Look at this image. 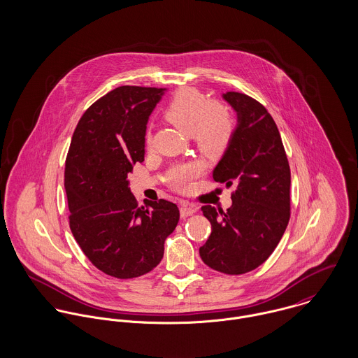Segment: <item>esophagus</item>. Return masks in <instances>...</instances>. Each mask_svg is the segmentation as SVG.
<instances>
[{
    "mask_svg": "<svg viewBox=\"0 0 358 358\" xmlns=\"http://www.w3.org/2000/svg\"><path fill=\"white\" fill-rule=\"evenodd\" d=\"M196 210H197V208H196V206H193V205L183 204L180 206V216H182V217H187V216L193 215Z\"/></svg>",
    "mask_w": 358,
    "mask_h": 358,
    "instance_id": "34e87169",
    "label": "esophagus"
}]
</instances>
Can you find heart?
Instances as JSON below:
<instances>
[{"mask_svg":"<svg viewBox=\"0 0 358 358\" xmlns=\"http://www.w3.org/2000/svg\"><path fill=\"white\" fill-rule=\"evenodd\" d=\"M164 117L190 135L200 153L219 158L227 152L236 131V120L224 103L209 101L194 88L179 90L164 108ZM146 145H152V134L146 132ZM203 172L199 162L175 165L168 173V183L178 192H187Z\"/></svg>","mask_w":358,"mask_h":358,"instance_id":"1","label":"heart"}]
</instances>
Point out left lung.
Returning a JSON list of instances; mask_svg holds the SVG:
<instances>
[{"instance_id":"8db88e82","label":"left lung","mask_w":358,"mask_h":358,"mask_svg":"<svg viewBox=\"0 0 358 358\" xmlns=\"http://www.w3.org/2000/svg\"><path fill=\"white\" fill-rule=\"evenodd\" d=\"M238 114L233 141L213 180L236 189L227 209L204 205L210 236L200 256L210 268L238 275L255 270L278 245L291 217V169L278 128L262 103L227 92Z\"/></svg>"}]
</instances>
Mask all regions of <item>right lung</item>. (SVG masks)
<instances>
[{
  "mask_svg": "<svg viewBox=\"0 0 358 358\" xmlns=\"http://www.w3.org/2000/svg\"><path fill=\"white\" fill-rule=\"evenodd\" d=\"M162 91L124 85L106 94L80 118L66 157L70 230L91 263L115 278L152 271L179 222L178 205L139 206L128 183L145 161L146 124Z\"/></svg>",
  "mask_w": 358,
  "mask_h": 358,
  "instance_id": "1",
  "label": "right lung"
}]
</instances>
